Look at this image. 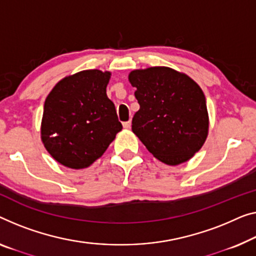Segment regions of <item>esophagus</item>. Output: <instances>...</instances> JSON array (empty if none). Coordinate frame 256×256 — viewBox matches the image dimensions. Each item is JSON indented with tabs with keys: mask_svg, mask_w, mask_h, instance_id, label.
<instances>
[{
	"mask_svg": "<svg viewBox=\"0 0 256 256\" xmlns=\"http://www.w3.org/2000/svg\"><path fill=\"white\" fill-rule=\"evenodd\" d=\"M123 126H124V128H131V120L124 122V123H123Z\"/></svg>",
	"mask_w": 256,
	"mask_h": 256,
	"instance_id": "obj_1",
	"label": "esophagus"
}]
</instances>
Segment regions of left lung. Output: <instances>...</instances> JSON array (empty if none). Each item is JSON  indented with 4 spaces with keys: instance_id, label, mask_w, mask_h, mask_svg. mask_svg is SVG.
<instances>
[{
    "instance_id": "8db88e82",
    "label": "left lung",
    "mask_w": 256,
    "mask_h": 256,
    "mask_svg": "<svg viewBox=\"0 0 256 256\" xmlns=\"http://www.w3.org/2000/svg\"><path fill=\"white\" fill-rule=\"evenodd\" d=\"M128 80L140 106L132 118L133 133L166 164L188 161L208 136L207 104L200 86L166 66L134 70Z\"/></svg>"
}]
</instances>
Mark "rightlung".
I'll return each mask as SVG.
<instances>
[{
  "mask_svg": "<svg viewBox=\"0 0 256 256\" xmlns=\"http://www.w3.org/2000/svg\"><path fill=\"white\" fill-rule=\"evenodd\" d=\"M110 74L80 71L57 82L46 98L41 140L62 166H90L123 128L115 104L106 96Z\"/></svg>",
  "mask_w": 256,
  "mask_h": 256,
  "instance_id": "add662e5",
  "label": "right lung"
}]
</instances>
